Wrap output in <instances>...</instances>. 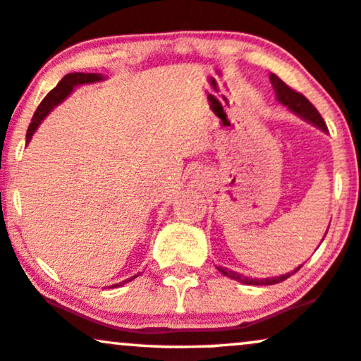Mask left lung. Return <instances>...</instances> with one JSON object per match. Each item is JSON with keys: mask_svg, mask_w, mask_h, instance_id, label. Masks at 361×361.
<instances>
[{"mask_svg": "<svg viewBox=\"0 0 361 361\" xmlns=\"http://www.w3.org/2000/svg\"><path fill=\"white\" fill-rule=\"evenodd\" d=\"M270 82H272L275 96H277L279 103L287 106L292 113H295L298 116L302 118V120L312 123V125L317 126V128H321L323 131H328V126H326L323 116H321L319 111H317L314 106H312V103L307 99L306 96L300 94V92L294 91V89L287 86V84L283 82L282 79H279L275 74H270ZM300 267H298V269L292 270V272H289V274L281 275V277H270V279H250L238 272H233V270L224 269V267H216V269H218L223 275H226V277L233 279V281L247 283V286H274V283H279V282L286 281V279H289L290 275H294L295 272H298Z\"/></svg>", "mask_w": 361, "mask_h": 361, "instance_id": "left-lung-1", "label": "left lung"}]
</instances>
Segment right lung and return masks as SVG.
Here are the masks:
<instances>
[{"label":"right lung","mask_w":361,"mask_h":361,"mask_svg":"<svg viewBox=\"0 0 361 361\" xmlns=\"http://www.w3.org/2000/svg\"><path fill=\"white\" fill-rule=\"evenodd\" d=\"M103 79L104 78L101 74H84V72H72V74L63 75L61 82H59L57 86H55L52 91H50L49 94L44 97V101L38 104L37 111L32 118V123H30V126L27 130V143L32 140L33 133H35V130L38 128V125H40L42 120H44L47 114L52 111L55 106L61 104L62 101L71 94L72 89H74L75 86H80V84H91V82H97V80H103ZM138 275H133V277L126 279V281H123L121 283H114V286H111V287H120V286H123V283L137 279Z\"/></svg>","instance_id":"add662e5"}]
</instances>
